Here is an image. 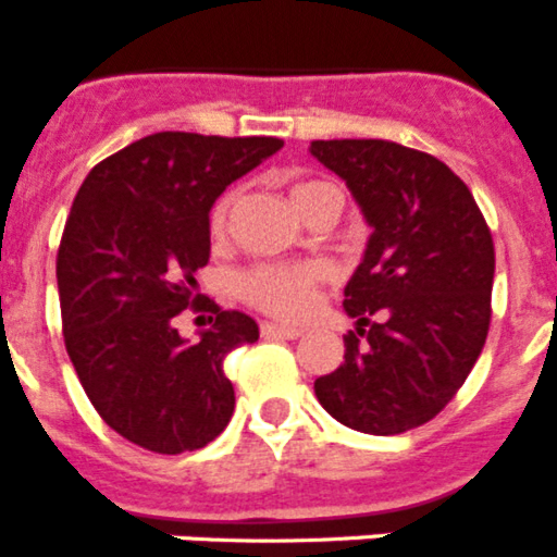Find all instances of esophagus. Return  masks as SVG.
I'll list each match as a JSON object with an SVG mask.
<instances>
[{
	"mask_svg": "<svg viewBox=\"0 0 557 557\" xmlns=\"http://www.w3.org/2000/svg\"><path fill=\"white\" fill-rule=\"evenodd\" d=\"M262 334H273V337L295 339V337H301L304 329H298V326H284V323H262Z\"/></svg>",
	"mask_w": 557,
	"mask_h": 557,
	"instance_id": "esophagus-1",
	"label": "esophagus"
}]
</instances>
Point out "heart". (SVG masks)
<instances>
[{
    "mask_svg": "<svg viewBox=\"0 0 557 557\" xmlns=\"http://www.w3.org/2000/svg\"><path fill=\"white\" fill-rule=\"evenodd\" d=\"M326 191H334V186L323 184V181H304V184L293 186L289 198H293L298 214L307 218L309 209ZM231 209H234V195L231 191L211 206L209 228L214 239H223L225 231H228ZM321 278L323 268L314 262H262L239 273L236 289L250 307L275 314V318H298V314L312 307L314 289H318Z\"/></svg>",
    "mask_w": 557,
    "mask_h": 557,
    "instance_id": "obj_1",
    "label": "heart"
}]
</instances>
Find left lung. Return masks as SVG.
I'll return each instance as SVG.
<instances>
[{"instance_id":"8db88e82","label":"left lung","mask_w":557,"mask_h":557,"mask_svg":"<svg viewBox=\"0 0 557 557\" xmlns=\"http://www.w3.org/2000/svg\"><path fill=\"white\" fill-rule=\"evenodd\" d=\"M309 152L371 225L343 301L357 332L314 396L351 430L401 435L449 405L485 346L494 239L469 186L430 152L385 139L312 141Z\"/></svg>"}]
</instances>
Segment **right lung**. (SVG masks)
Returning a JSON list of instances; mask_svg holds the SVG:
<instances>
[{"mask_svg":"<svg viewBox=\"0 0 557 557\" xmlns=\"http://www.w3.org/2000/svg\"><path fill=\"white\" fill-rule=\"evenodd\" d=\"M282 147L273 136L152 133L100 161L77 191L58 248L63 339L102 421L141 449H203L234 416L223 359L259 339L256 321L214 307L195 343L172 321L198 301L214 200Z\"/></svg>","mask_w":557,"mask_h":557,"instance_id":"obj_1","label":"right lung"}]
</instances>
